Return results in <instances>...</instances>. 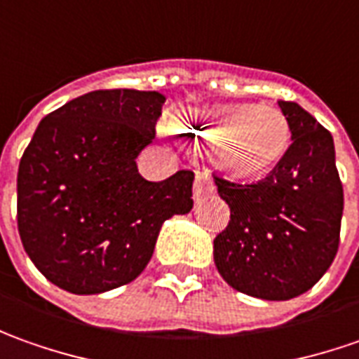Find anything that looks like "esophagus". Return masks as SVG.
<instances>
[{
	"label": "esophagus",
	"instance_id": "34e87169",
	"mask_svg": "<svg viewBox=\"0 0 359 359\" xmlns=\"http://www.w3.org/2000/svg\"><path fill=\"white\" fill-rule=\"evenodd\" d=\"M215 191H217V187H215L212 179L208 177V172H196L194 187H192V198H194V203H201L206 196L215 194Z\"/></svg>",
	"mask_w": 359,
	"mask_h": 359
}]
</instances>
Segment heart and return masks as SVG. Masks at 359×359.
<instances>
[{
  "mask_svg": "<svg viewBox=\"0 0 359 359\" xmlns=\"http://www.w3.org/2000/svg\"><path fill=\"white\" fill-rule=\"evenodd\" d=\"M172 129L187 141L212 144L218 167L238 179L270 172L290 144L288 118L274 107H191L175 117Z\"/></svg>",
  "mask_w": 359,
  "mask_h": 359,
  "instance_id": "obj_1",
  "label": "heart"
}]
</instances>
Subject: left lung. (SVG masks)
Listing matches in <instances>:
<instances>
[{"instance_id":"8db88e82","label":"left lung","mask_w":359,"mask_h":359,"mask_svg":"<svg viewBox=\"0 0 359 359\" xmlns=\"http://www.w3.org/2000/svg\"><path fill=\"white\" fill-rule=\"evenodd\" d=\"M292 144L266 179L215 177L230 206L215 238V264L234 290L290 300L326 274L340 244L344 189L330 130L292 101H278Z\"/></svg>"}]
</instances>
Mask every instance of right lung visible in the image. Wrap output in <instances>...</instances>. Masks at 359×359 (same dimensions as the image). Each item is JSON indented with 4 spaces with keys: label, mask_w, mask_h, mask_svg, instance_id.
<instances>
[{
    "label": "right lung",
    "mask_w": 359,
    "mask_h": 359,
    "mask_svg": "<svg viewBox=\"0 0 359 359\" xmlns=\"http://www.w3.org/2000/svg\"><path fill=\"white\" fill-rule=\"evenodd\" d=\"M165 95L91 91L49 113L18 172L23 248L49 282L101 294L137 278L163 222L192 208V170L142 179L135 158L155 139Z\"/></svg>",
    "instance_id": "right-lung-1"
}]
</instances>
